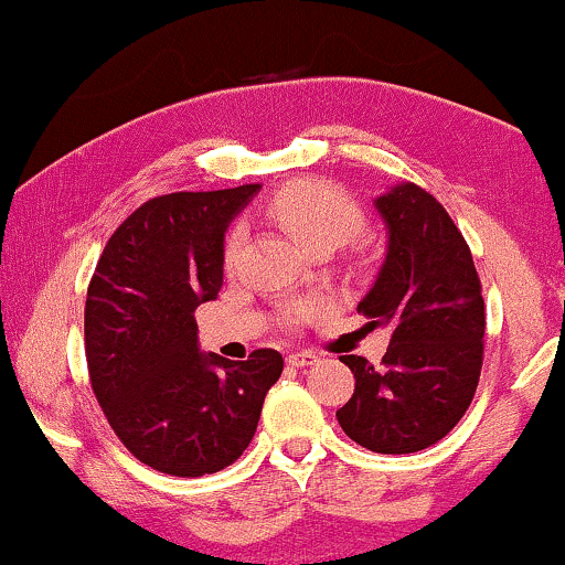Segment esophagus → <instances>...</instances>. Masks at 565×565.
Returning a JSON list of instances; mask_svg holds the SVG:
<instances>
[{
    "instance_id": "obj_1",
    "label": "esophagus",
    "mask_w": 565,
    "mask_h": 565,
    "mask_svg": "<svg viewBox=\"0 0 565 565\" xmlns=\"http://www.w3.org/2000/svg\"><path fill=\"white\" fill-rule=\"evenodd\" d=\"M317 361H319L317 353H311V351H298V353H290V356H288L290 366H315Z\"/></svg>"
}]
</instances>
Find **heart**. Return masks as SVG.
Here are the masks:
<instances>
[{"instance_id": "obj_1", "label": "heart", "mask_w": 565, "mask_h": 565, "mask_svg": "<svg viewBox=\"0 0 565 565\" xmlns=\"http://www.w3.org/2000/svg\"><path fill=\"white\" fill-rule=\"evenodd\" d=\"M271 214L280 225L301 243L306 250L338 248L353 241L364 227V212L351 196L330 183H298L285 188L271 204ZM241 227H233L225 241V262L233 264L241 246ZM309 315V306L290 309L288 317L298 322Z\"/></svg>"}]
</instances>
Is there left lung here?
Here are the masks:
<instances>
[{
	"instance_id": "left-lung-1",
	"label": "left lung",
	"mask_w": 565,
	"mask_h": 565,
	"mask_svg": "<svg viewBox=\"0 0 565 565\" xmlns=\"http://www.w3.org/2000/svg\"><path fill=\"white\" fill-rule=\"evenodd\" d=\"M385 222V262L359 301L369 330L387 327L382 366L340 356L356 390L340 427L374 452H416L443 440L477 393L484 301L475 259L440 201L414 183L374 199Z\"/></svg>"
}]
</instances>
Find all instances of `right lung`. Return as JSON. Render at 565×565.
<instances>
[{
	"label": "right lung",
	"mask_w": 565,
	"mask_h": 565,
	"mask_svg": "<svg viewBox=\"0 0 565 565\" xmlns=\"http://www.w3.org/2000/svg\"><path fill=\"white\" fill-rule=\"evenodd\" d=\"M259 188L146 201L115 230L90 277V387L125 448L162 475L204 477L238 461L282 374L271 348L248 361L204 353L193 317L217 298L225 233Z\"/></svg>",
	"instance_id": "add662e5"
}]
</instances>
